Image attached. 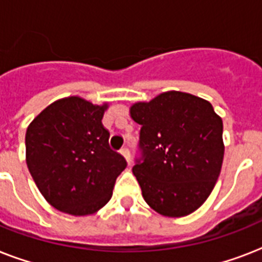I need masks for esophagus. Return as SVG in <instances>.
Listing matches in <instances>:
<instances>
[{
    "label": "esophagus",
    "mask_w": 262,
    "mask_h": 262,
    "mask_svg": "<svg viewBox=\"0 0 262 262\" xmlns=\"http://www.w3.org/2000/svg\"><path fill=\"white\" fill-rule=\"evenodd\" d=\"M121 154H122L123 158L126 159L127 163H130V151H129V149H127L126 147L122 148V149H121Z\"/></svg>",
    "instance_id": "34e87169"
}]
</instances>
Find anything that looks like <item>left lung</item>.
<instances>
[{"mask_svg":"<svg viewBox=\"0 0 262 262\" xmlns=\"http://www.w3.org/2000/svg\"><path fill=\"white\" fill-rule=\"evenodd\" d=\"M130 117L141 125L133 174L145 203L168 217L199 209L215 187L224 156L223 121L211 103L168 91L135 103Z\"/></svg>","mask_w":262,"mask_h":262,"instance_id":"left-lung-1","label":"left lung"}]
</instances>
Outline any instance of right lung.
Returning <instances> with one entry per match:
<instances>
[{"instance_id":"1","label":"right lung","mask_w":262,"mask_h":262,"mask_svg":"<svg viewBox=\"0 0 262 262\" xmlns=\"http://www.w3.org/2000/svg\"><path fill=\"white\" fill-rule=\"evenodd\" d=\"M98 106L79 96L59 99L30 123L26 160L39 191L55 209L92 215L108 203L126 160L108 145Z\"/></svg>"}]
</instances>
